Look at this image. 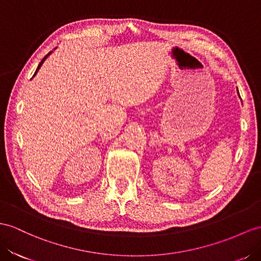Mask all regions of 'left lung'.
Masks as SVG:
<instances>
[{
	"instance_id": "obj_1",
	"label": "left lung",
	"mask_w": 261,
	"mask_h": 261,
	"mask_svg": "<svg viewBox=\"0 0 261 261\" xmlns=\"http://www.w3.org/2000/svg\"><path fill=\"white\" fill-rule=\"evenodd\" d=\"M237 90H238V89H237ZM238 93H239V92H238Z\"/></svg>"
}]
</instances>
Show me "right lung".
Returning <instances> with one entry per match:
<instances>
[{
	"mask_svg": "<svg viewBox=\"0 0 261 261\" xmlns=\"http://www.w3.org/2000/svg\"><path fill=\"white\" fill-rule=\"evenodd\" d=\"M49 54H50V53H48V54H47V55H46V56H45V57H44V58H43V59H42V62H41V63H39V65H38V67H37V69H36V71H35V73H34V76H35V75H36V72H37V71H38V69H39V67H41V66H42V64H43V63H44V61H45V59H46V58H47V56H48V55H49Z\"/></svg>",
	"mask_w": 261,
	"mask_h": 261,
	"instance_id": "obj_1",
	"label": "right lung"
}]
</instances>
